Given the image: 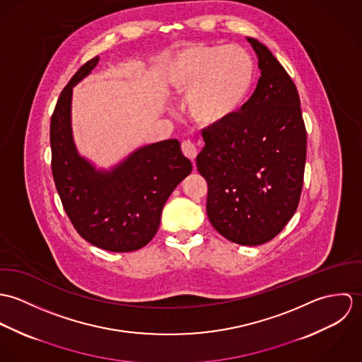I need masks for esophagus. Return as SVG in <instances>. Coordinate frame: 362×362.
I'll return each instance as SVG.
<instances>
[{
    "mask_svg": "<svg viewBox=\"0 0 362 362\" xmlns=\"http://www.w3.org/2000/svg\"><path fill=\"white\" fill-rule=\"evenodd\" d=\"M181 151L191 161H194L197 158V155H198V149H197L195 144L191 142V141H184L182 145H181Z\"/></svg>",
    "mask_w": 362,
    "mask_h": 362,
    "instance_id": "34e87169",
    "label": "esophagus"
}]
</instances>
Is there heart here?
Here are the masks:
<instances>
[{
  "mask_svg": "<svg viewBox=\"0 0 362 362\" xmlns=\"http://www.w3.org/2000/svg\"><path fill=\"white\" fill-rule=\"evenodd\" d=\"M255 78V61L240 46L189 45L165 66L170 90L187 99L189 117L206 128L221 127L243 111Z\"/></svg>",
  "mask_w": 362,
  "mask_h": 362,
  "instance_id": "heart-1",
  "label": "heart"
}]
</instances>
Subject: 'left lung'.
Listing matches in <instances>:
<instances>
[{
    "label": "left lung",
    "instance_id": "obj_1",
    "mask_svg": "<svg viewBox=\"0 0 362 362\" xmlns=\"http://www.w3.org/2000/svg\"><path fill=\"white\" fill-rule=\"evenodd\" d=\"M258 55L257 89L230 122L204 129L197 165L207 182V217L224 238L260 245L296 213L304 181L307 131L294 82L272 52Z\"/></svg>",
    "mask_w": 362,
    "mask_h": 362
}]
</instances>
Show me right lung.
I'll return each mask as SVG.
<instances>
[{
    "mask_svg": "<svg viewBox=\"0 0 362 362\" xmlns=\"http://www.w3.org/2000/svg\"><path fill=\"white\" fill-rule=\"evenodd\" d=\"M82 65L59 95L50 122L52 170L64 210L78 234L111 252L141 250L155 237L161 210L192 171L177 139L142 146L110 170L79 155L71 125L72 88L98 65Z\"/></svg>",
    "mask_w": 362,
    "mask_h": 362,
    "instance_id": "right-lung-1",
    "label": "right lung"
}]
</instances>
